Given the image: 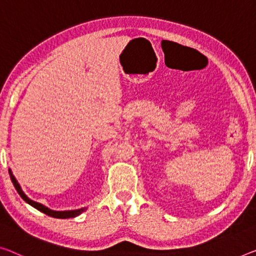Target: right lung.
Wrapping results in <instances>:
<instances>
[{"label":"right lung","mask_w":256,"mask_h":256,"mask_svg":"<svg viewBox=\"0 0 256 256\" xmlns=\"http://www.w3.org/2000/svg\"><path fill=\"white\" fill-rule=\"evenodd\" d=\"M9 175H10V178H11V180H12L14 186V188H16V190H17V192L19 194V196H20L24 200H25V202H26L27 204H30V206L34 207V208H36L38 210L42 212V213H44L46 215L51 216V218H76V216L82 214L86 210H87V208H86V207L80 208V210H50V208H48V207L44 206V205H42V204L36 202H34V200L30 199L28 196H27L25 194V192H24V191L22 190L20 184H19L18 180H16V178L14 176L12 172H11L10 168H9Z\"/></svg>","instance_id":"add662e5"}]
</instances>
